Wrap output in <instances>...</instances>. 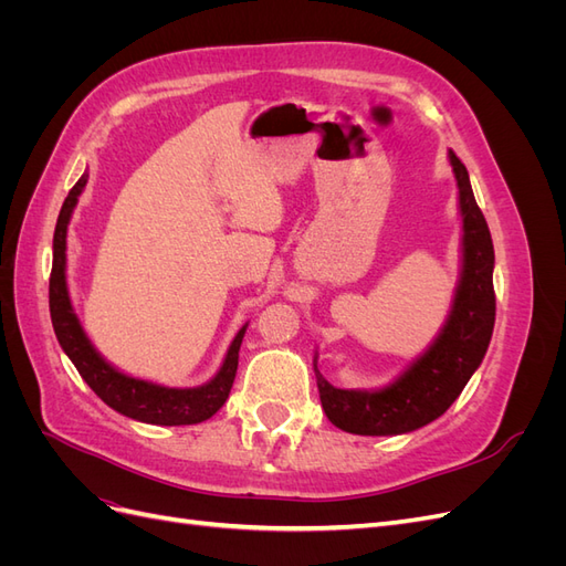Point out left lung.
<instances>
[{
    "label": "left lung",
    "instance_id": "8db88e82",
    "mask_svg": "<svg viewBox=\"0 0 566 566\" xmlns=\"http://www.w3.org/2000/svg\"><path fill=\"white\" fill-rule=\"evenodd\" d=\"M449 160L462 214V271L453 310L432 347L382 389H337L323 378L314 358L321 406L345 432L387 437L413 432L437 420L460 397L489 349L495 323L493 243L465 165L453 150H449Z\"/></svg>",
    "mask_w": 566,
    "mask_h": 566
}]
</instances>
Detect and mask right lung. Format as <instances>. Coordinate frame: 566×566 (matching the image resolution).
<instances>
[{
  "instance_id": "add662e5",
  "label": "right lung",
  "mask_w": 566,
  "mask_h": 566,
  "mask_svg": "<svg viewBox=\"0 0 566 566\" xmlns=\"http://www.w3.org/2000/svg\"><path fill=\"white\" fill-rule=\"evenodd\" d=\"M87 177L90 175H82L80 181L71 188V193L63 200L54 231V262H51L49 279V312L51 323H54V333L59 337V345L75 364L82 380L96 391V397L101 401H106L113 410H117V413L150 424H196L212 418L229 399V391L233 387L238 370V349H241L248 325H243L233 337L224 364H221L214 378L191 389L163 387L156 382L129 378V375L115 370L108 361H104V356L92 347V342L84 335L82 325L73 312L71 297H67L65 233L77 198L84 184H87Z\"/></svg>"
}]
</instances>
